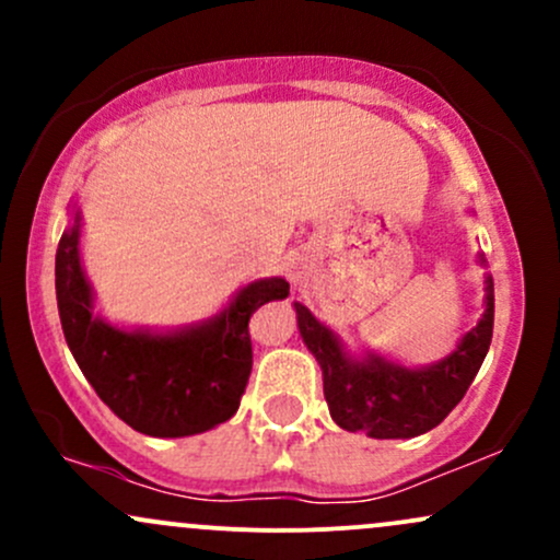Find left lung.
Returning <instances> with one entry per match:
<instances>
[{
    "mask_svg": "<svg viewBox=\"0 0 560 560\" xmlns=\"http://www.w3.org/2000/svg\"><path fill=\"white\" fill-rule=\"evenodd\" d=\"M294 307L302 339L324 371V397L331 419L347 432H365L376 440H408L445 421L464 400L492 342V279L487 281V307L477 329L468 331L453 355L432 369H402L374 355L365 363L350 361L337 337L305 305Z\"/></svg>",
    "mask_w": 560,
    "mask_h": 560,
    "instance_id": "obj_1",
    "label": "left lung"
}]
</instances>
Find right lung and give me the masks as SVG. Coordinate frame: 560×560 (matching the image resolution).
<instances>
[{
    "instance_id": "1",
    "label": "right lung",
    "mask_w": 560,
    "mask_h": 560,
    "mask_svg": "<svg viewBox=\"0 0 560 560\" xmlns=\"http://www.w3.org/2000/svg\"><path fill=\"white\" fill-rule=\"evenodd\" d=\"M57 307L75 363L118 419L150 436H189L229 421L253 371L249 318L289 294L284 279L244 287L199 329L155 337L120 331L92 316V289L79 262V223L57 244Z\"/></svg>"
}]
</instances>
